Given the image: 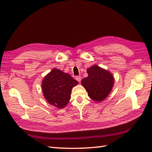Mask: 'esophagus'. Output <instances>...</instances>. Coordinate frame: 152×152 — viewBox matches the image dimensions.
Returning <instances> with one entry per match:
<instances>
[{"instance_id": "1", "label": "esophagus", "mask_w": 152, "mask_h": 152, "mask_svg": "<svg viewBox=\"0 0 152 152\" xmlns=\"http://www.w3.org/2000/svg\"><path fill=\"white\" fill-rule=\"evenodd\" d=\"M76 80H77V81H78V82H81V80H82V77L80 76H76Z\"/></svg>"}]
</instances>
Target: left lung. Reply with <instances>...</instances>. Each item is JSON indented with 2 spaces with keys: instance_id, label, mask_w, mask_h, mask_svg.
I'll return each instance as SVG.
<instances>
[{
  "instance_id": "8db88e82",
  "label": "left lung",
  "mask_w": 152,
  "mask_h": 152,
  "mask_svg": "<svg viewBox=\"0 0 152 152\" xmlns=\"http://www.w3.org/2000/svg\"><path fill=\"white\" fill-rule=\"evenodd\" d=\"M87 71L88 76L82 79V86L93 101H103L111 91L114 84V77L108 71L96 64L89 68Z\"/></svg>"
}]
</instances>
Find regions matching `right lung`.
Masks as SVG:
<instances>
[{"label":"right lung","mask_w":152,"mask_h":152,"mask_svg":"<svg viewBox=\"0 0 152 152\" xmlns=\"http://www.w3.org/2000/svg\"><path fill=\"white\" fill-rule=\"evenodd\" d=\"M78 82L69 74L54 69L42 81V91L48 102L58 108L64 107L70 99L71 90Z\"/></svg>","instance_id":"add662e5"}]
</instances>
